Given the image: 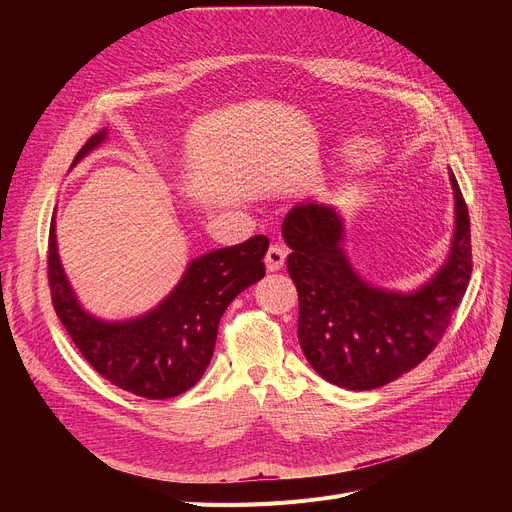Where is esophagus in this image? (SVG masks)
I'll return each instance as SVG.
<instances>
[{
    "label": "esophagus",
    "instance_id": "34e87169",
    "mask_svg": "<svg viewBox=\"0 0 512 512\" xmlns=\"http://www.w3.org/2000/svg\"><path fill=\"white\" fill-rule=\"evenodd\" d=\"M284 261H286V249H284L282 245H272L270 249H267V253H265V265H267V270H270V272L282 270Z\"/></svg>",
    "mask_w": 512,
    "mask_h": 512
}]
</instances>
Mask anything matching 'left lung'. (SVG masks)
<instances>
[{"label": "left lung", "mask_w": 512, "mask_h": 512, "mask_svg": "<svg viewBox=\"0 0 512 512\" xmlns=\"http://www.w3.org/2000/svg\"><path fill=\"white\" fill-rule=\"evenodd\" d=\"M454 234L448 259L423 286L396 292L371 286L348 261L338 211L324 203L292 207L282 236L288 274L299 292V342L311 367L346 390H373L417 367L442 340L471 280V228L450 170Z\"/></svg>", "instance_id": "1"}]
</instances>
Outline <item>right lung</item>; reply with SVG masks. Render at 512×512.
<instances>
[{"mask_svg":"<svg viewBox=\"0 0 512 512\" xmlns=\"http://www.w3.org/2000/svg\"><path fill=\"white\" fill-rule=\"evenodd\" d=\"M107 130L93 134L72 161L99 147ZM267 236L205 253L186 265L176 288L149 313L126 321H103L87 313L62 270L56 224L49 226L47 276L53 309L87 363L114 386L149 400L193 388L205 373L218 326L234 297L265 276Z\"/></svg>","mask_w":512,"mask_h":512,"instance_id":"1","label":"right lung"}]
</instances>
